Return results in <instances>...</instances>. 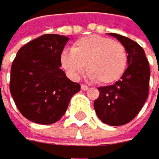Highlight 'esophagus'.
Instances as JSON below:
<instances>
[{
	"label": "esophagus",
	"mask_w": 159,
	"mask_h": 159,
	"mask_svg": "<svg viewBox=\"0 0 159 159\" xmlns=\"http://www.w3.org/2000/svg\"><path fill=\"white\" fill-rule=\"evenodd\" d=\"M81 89H82L83 91H87L88 89H89V87L87 85H84V84H82V85H81Z\"/></svg>",
	"instance_id": "obj_1"
}]
</instances>
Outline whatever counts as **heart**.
Here are the masks:
<instances>
[{"mask_svg":"<svg viewBox=\"0 0 159 159\" xmlns=\"http://www.w3.org/2000/svg\"><path fill=\"white\" fill-rule=\"evenodd\" d=\"M61 63L68 75L80 79L85 72L99 84H110L123 75L128 63L125 46L112 38L97 34L78 39L71 50H64Z\"/></svg>","mask_w":159,"mask_h":159,"instance_id":"1","label":"heart"}]
</instances>
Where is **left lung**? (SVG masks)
I'll return each mask as SVG.
<instances>
[{
    "label": "left lung",
    "mask_w": 159,
    "mask_h": 159,
    "mask_svg": "<svg viewBox=\"0 0 159 159\" xmlns=\"http://www.w3.org/2000/svg\"><path fill=\"white\" fill-rule=\"evenodd\" d=\"M126 48L128 68L114 85L99 87L94 102L98 118L109 126H123L137 116L148 96L149 64L143 48L129 37L109 33Z\"/></svg>",
    "instance_id": "8db88e82"
}]
</instances>
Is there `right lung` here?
<instances>
[{"label": "right lung", "mask_w": 159, "mask_h": 159, "mask_svg": "<svg viewBox=\"0 0 159 159\" xmlns=\"http://www.w3.org/2000/svg\"><path fill=\"white\" fill-rule=\"evenodd\" d=\"M67 36L43 34L20 47L11 68L10 91L21 115L31 122L50 125L65 114L80 84L60 69Z\"/></svg>", "instance_id": "add662e5"}]
</instances>
